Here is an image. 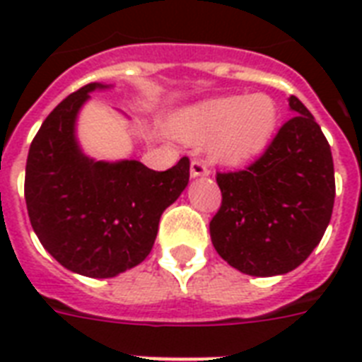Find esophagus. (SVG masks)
Listing matches in <instances>:
<instances>
[{"label":"esophagus","mask_w":362,"mask_h":362,"mask_svg":"<svg viewBox=\"0 0 362 362\" xmlns=\"http://www.w3.org/2000/svg\"><path fill=\"white\" fill-rule=\"evenodd\" d=\"M209 166H207L206 162L200 160V158H194V160L190 162V175L192 177H206V175H209Z\"/></svg>","instance_id":"esophagus-1"}]
</instances>
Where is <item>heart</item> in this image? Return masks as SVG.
I'll use <instances>...</instances> for the list:
<instances>
[{
    "label": "heart",
    "instance_id": "heart-1",
    "mask_svg": "<svg viewBox=\"0 0 362 362\" xmlns=\"http://www.w3.org/2000/svg\"><path fill=\"white\" fill-rule=\"evenodd\" d=\"M277 124V107L266 94L215 98L179 115L173 130L183 141L204 143L215 160L242 164L264 151Z\"/></svg>",
    "mask_w": 362,
    "mask_h": 362
}]
</instances>
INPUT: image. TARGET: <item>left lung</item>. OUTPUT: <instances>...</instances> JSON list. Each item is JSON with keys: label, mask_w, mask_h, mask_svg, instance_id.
<instances>
[{"label": "left lung", "mask_w": 362, "mask_h": 362, "mask_svg": "<svg viewBox=\"0 0 362 362\" xmlns=\"http://www.w3.org/2000/svg\"><path fill=\"white\" fill-rule=\"evenodd\" d=\"M295 117L262 155L238 172H217L219 211L209 223L215 251L236 270L268 277L300 266L321 242L334 207L327 137L296 96Z\"/></svg>", "instance_id": "obj_1"}]
</instances>
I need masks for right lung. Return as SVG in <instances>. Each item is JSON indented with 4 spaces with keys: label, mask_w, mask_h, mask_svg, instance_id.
Segmentation results:
<instances>
[{
    "label": "right lung",
    "mask_w": 362,
    "mask_h": 362,
    "mask_svg": "<svg viewBox=\"0 0 362 362\" xmlns=\"http://www.w3.org/2000/svg\"><path fill=\"white\" fill-rule=\"evenodd\" d=\"M96 88L103 85H85L45 119L28 153L24 196L33 232L64 268L115 277L147 259L160 215L189 183L190 160L155 172L137 160L86 158L75 119Z\"/></svg>",
    "instance_id": "obj_1"
}]
</instances>
